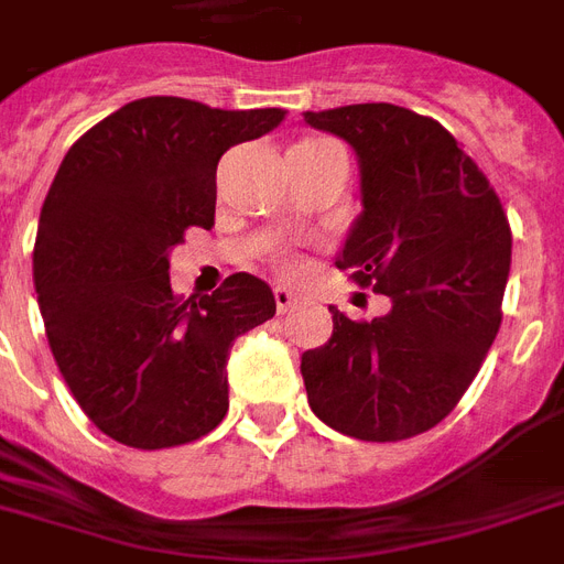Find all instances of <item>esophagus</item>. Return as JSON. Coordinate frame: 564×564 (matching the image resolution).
Wrapping results in <instances>:
<instances>
[{
  "mask_svg": "<svg viewBox=\"0 0 564 564\" xmlns=\"http://www.w3.org/2000/svg\"><path fill=\"white\" fill-rule=\"evenodd\" d=\"M295 295H292V290H286V286H274V304H278V313H290L292 307H295Z\"/></svg>",
  "mask_w": 564,
  "mask_h": 564,
  "instance_id": "1",
  "label": "esophagus"
}]
</instances>
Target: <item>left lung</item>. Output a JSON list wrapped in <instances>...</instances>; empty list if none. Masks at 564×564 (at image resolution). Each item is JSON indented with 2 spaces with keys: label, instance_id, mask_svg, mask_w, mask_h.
Instances as JSON below:
<instances>
[{
  "label": "left lung",
  "instance_id": "1",
  "mask_svg": "<svg viewBox=\"0 0 564 564\" xmlns=\"http://www.w3.org/2000/svg\"><path fill=\"white\" fill-rule=\"evenodd\" d=\"M360 161L362 213L336 269L389 299L304 351L310 410L362 442H401L436 427L480 371L500 327L512 230L498 193L436 119L371 101L307 110Z\"/></svg>",
  "mask_w": 564,
  "mask_h": 564
}]
</instances>
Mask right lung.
Masks as SVG:
<instances>
[{"mask_svg": "<svg viewBox=\"0 0 564 564\" xmlns=\"http://www.w3.org/2000/svg\"><path fill=\"white\" fill-rule=\"evenodd\" d=\"M281 122V108L149 96L66 152L40 210L34 290L57 369L105 436L161 451L225 419L230 345L274 316V295L237 272L184 301L170 251L213 225L221 154Z\"/></svg>", "mask_w": 564, "mask_h": 564, "instance_id": "obj_1", "label": "right lung"}]
</instances>
